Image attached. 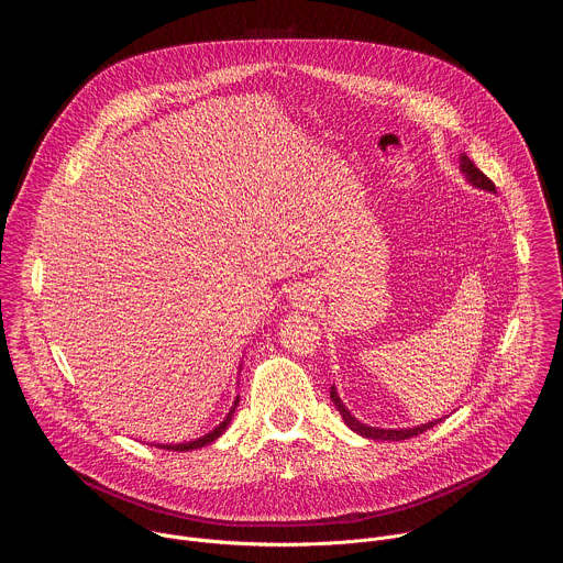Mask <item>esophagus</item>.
<instances>
[{
  "label": "esophagus",
  "instance_id": "esophagus-1",
  "mask_svg": "<svg viewBox=\"0 0 563 563\" xmlns=\"http://www.w3.org/2000/svg\"><path fill=\"white\" fill-rule=\"evenodd\" d=\"M309 302H311V296H309V291H307V289H296V291L291 294V305H294V307H298V309H307V307H309Z\"/></svg>",
  "mask_w": 563,
  "mask_h": 563
}]
</instances>
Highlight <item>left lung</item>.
<instances>
[{
	"instance_id": "8db88e82",
	"label": "left lung",
	"mask_w": 563,
	"mask_h": 563,
	"mask_svg": "<svg viewBox=\"0 0 563 563\" xmlns=\"http://www.w3.org/2000/svg\"><path fill=\"white\" fill-rule=\"evenodd\" d=\"M461 172L465 174V178H467L474 187L486 189V191H497V189H495V183H493L484 172H481L478 167H474V163H472V159H470L465 153L461 155ZM330 396H332V400H334V406L339 408V412L343 415V421H345L356 434L367 437V439H374V441H404V439H412V437L423 434L426 430H430L432 426L439 423V421H432V423H426V426H419V428H408V430H380V428H369V426L356 421V419L347 412V408L343 406V400L339 398L334 385H332V389H330Z\"/></svg>"
}]
</instances>
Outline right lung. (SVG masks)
Returning <instances> with one entry per match:
<instances>
[{
    "label": "right lung",
    "instance_id": "1",
    "mask_svg": "<svg viewBox=\"0 0 563 563\" xmlns=\"http://www.w3.org/2000/svg\"><path fill=\"white\" fill-rule=\"evenodd\" d=\"M235 406H238V398L233 400V408L229 410V415L224 417V421L218 426V428H213L209 434H205V437H200V439H196V441H189V443H172V445H157V448H163V450H172V452H189V450H198V448H202V445H209V443H213L224 430H227V426H229V421H231V417H233V412H235Z\"/></svg>",
    "mask_w": 563,
    "mask_h": 563
}]
</instances>
